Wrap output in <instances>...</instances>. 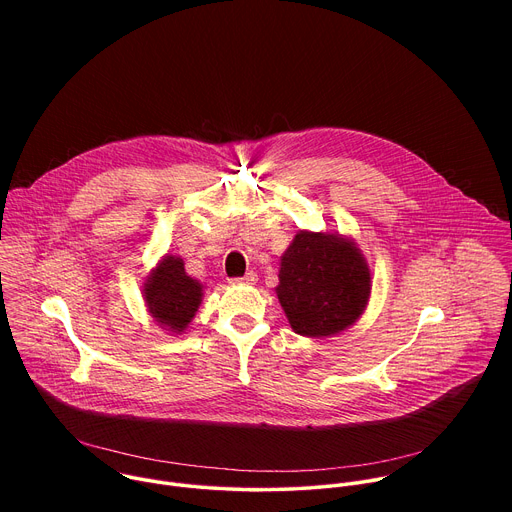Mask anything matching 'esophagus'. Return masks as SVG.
Wrapping results in <instances>:
<instances>
[{
	"mask_svg": "<svg viewBox=\"0 0 512 512\" xmlns=\"http://www.w3.org/2000/svg\"><path fill=\"white\" fill-rule=\"evenodd\" d=\"M233 283H245V285H255L257 283V275L253 273V271H249V273H245L243 277H235V279H231Z\"/></svg>",
	"mask_w": 512,
	"mask_h": 512,
	"instance_id": "obj_1",
	"label": "esophagus"
}]
</instances>
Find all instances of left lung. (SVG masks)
<instances>
[{"label": "left lung", "mask_w": 512, "mask_h": 512, "mask_svg": "<svg viewBox=\"0 0 512 512\" xmlns=\"http://www.w3.org/2000/svg\"><path fill=\"white\" fill-rule=\"evenodd\" d=\"M279 304L294 332L338 334L367 308L371 271L352 241L300 231L281 257Z\"/></svg>", "instance_id": "left-lung-1"}]
</instances>
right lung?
Here are the masks:
<instances>
[{
    "label": "right lung",
    "mask_w": 512,
    "mask_h": 512,
    "mask_svg": "<svg viewBox=\"0 0 512 512\" xmlns=\"http://www.w3.org/2000/svg\"><path fill=\"white\" fill-rule=\"evenodd\" d=\"M150 314L170 332H184L202 302V285L186 275L180 257L166 255L143 289Z\"/></svg>",
    "instance_id": "add662e5"
}]
</instances>
